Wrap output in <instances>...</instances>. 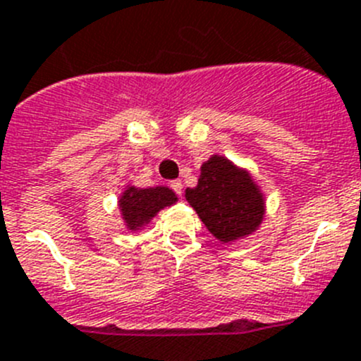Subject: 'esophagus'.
<instances>
[{"instance_id":"34e87169","label":"esophagus","mask_w":361,"mask_h":361,"mask_svg":"<svg viewBox=\"0 0 361 361\" xmlns=\"http://www.w3.org/2000/svg\"><path fill=\"white\" fill-rule=\"evenodd\" d=\"M170 186H171V190L175 191V193L183 195V180H178V178H177V180H171Z\"/></svg>"}]
</instances>
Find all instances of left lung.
I'll list each match as a JSON object with an SVG mask.
<instances>
[{
  "instance_id": "1",
  "label": "left lung",
  "mask_w": 361,
  "mask_h": 361,
  "mask_svg": "<svg viewBox=\"0 0 361 361\" xmlns=\"http://www.w3.org/2000/svg\"><path fill=\"white\" fill-rule=\"evenodd\" d=\"M186 200L221 243L250 236L264 216V195L250 171L218 154L200 166L198 184L188 188Z\"/></svg>"
}]
</instances>
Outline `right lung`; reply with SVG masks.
Instances as JSON below:
<instances>
[{
    "label": "right lung",
    "instance_id": "obj_1",
    "mask_svg": "<svg viewBox=\"0 0 361 361\" xmlns=\"http://www.w3.org/2000/svg\"><path fill=\"white\" fill-rule=\"evenodd\" d=\"M177 202V195L166 186L135 188L127 186L118 198L121 218L130 233L145 229L164 207Z\"/></svg>",
    "mask_w": 361,
    "mask_h": 361
}]
</instances>
